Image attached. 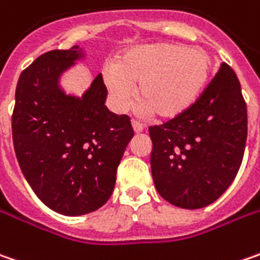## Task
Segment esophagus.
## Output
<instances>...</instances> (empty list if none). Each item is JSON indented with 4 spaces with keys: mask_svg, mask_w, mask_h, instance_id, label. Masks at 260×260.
Segmentation results:
<instances>
[{
    "mask_svg": "<svg viewBox=\"0 0 260 260\" xmlns=\"http://www.w3.org/2000/svg\"><path fill=\"white\" fill-rule=\"evenodd\" d=\"M132 124H133V130H135L136 133H142V132L145 130V125L140 123V121H137V120H133Z\"/></svg>",
    "mask_w": 260,
    "mask_h": 260,
    "instance_id": "obj_1",
    "label": "esophagus"
}]
</instances>
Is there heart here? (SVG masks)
I'll use <instances>...</instances> for the list:
<instances>
[{"label": "heart", "instance_id": "obj_1", "mask_svg": "<svg viewBox=\"0 0 260 260\" xmlns=\"http://www.w3.org/2000/svg\"><path fill=\"white\" fill-rule=\"evenodd\" d=\"M212 59L203 49L177 44H150L121 54L115 67L104 70V82L114 108L124 111L139 85L146 111L161 118H175L190 110L209 82Z\"/></svg>", "mask_w": 260, "mask_h": 260}]
</instances>
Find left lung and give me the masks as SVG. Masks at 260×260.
Returning a JSON list of instances; mask_svg holds the SVG:
<instances>
[{
    "label": "left lung",
    "instance_id": "obj_1",
    "mask_svg": "<svg viewBox=\"0 0 260 260\" xmlns=\"http://www.w3.org/2000/svg\"><path fill=\"white\" fill-rule=\"evenodd\" d=\"M150 168L158 193L183 209L214 203L239 173L247 139V107L234 70L222 62L196 104L149 127Z\"/></svg>",
    "mask_w": 260,
    "mask_h": 260
}]
</instances>
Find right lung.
<instances>
[{"label": "right lung", "instance_id": "obj_1", "mask_svg": "<svg viewBox=\"0 0 260 260\" xmlns=\"http://www.w3.org/2000/svg\"><path fill=\"white\" fill-rule=\"evenodd\" d=\"M80 57L76 45L35 59L20 74L11 117L21 173L48 208L69 216L107 203L117 167L135 136L130 117L105 107L108 90L102 74L82 98L59 89L61 73Z\"/></svg>", "mask_w": 260, "mask_h": 260}]
</instances>
